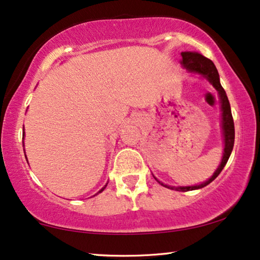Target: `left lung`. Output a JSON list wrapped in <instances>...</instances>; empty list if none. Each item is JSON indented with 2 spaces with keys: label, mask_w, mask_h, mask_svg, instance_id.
<instances>
[{
  "label": "left lung",
  "mask_w": 260,
  "mask_h": 260,
  "mask_svg": "<svg viewBox=\"0 0 260 260\" xmlns=\"http://www.w3.org/2000/svg\"><path fill=\"white\" fill-rule=\"evenodd\" d=\"M182 55V60H181V65H182L184 69L189 72L193 73H199L201 74L202 77H205L209 83H211L216 91L219 93V98H220V104H221V127H222V135H223V155L221 158V162L218 167V169L215 170L214 174H213L211 179H208L206 182H202L201 184H197V186H187V187H170L168 184L162 183L161 181H158L156 179L158 183H161L162 186H165L167 188H170V189H176L180 191H188V190H194V189H200V188H204L212 182L213 180H215L216 177L221 170L223 169V167L226 166L227 161H229L231 152L233 150V145H234V122H233V117H232V112H231V105L229 102V98H227L226 92L223 90L221 84H220V78H219V73L218 70L214 63H213L212 60H209L208 58H206L200 53L198 52H182L181 53Z\"/></svg>",
  "instance_id": "1"
}]
</instances>
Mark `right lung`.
<instances>
[{
  "instance_id": "1",
  "label": "right lung",
  "mask_w": 260,
  "mask_h": 260,
  "mask_svg": "<svg viewBox=\"0 0 260 260\" xmlns=\"http://www.w3.org/2000/svg\"><path fill=\"white\" fill-rule=\"evenodd\" d=\"M23 137H24V134H23ZM106 184H108V183H106ZM106 184H105V186H104V187H103V188H102V189H101V190H99V191H98V193H102V191H103V190H104V189H105V187H106Z\"/></svg>"
}]
</instances>
